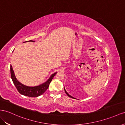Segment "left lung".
<instances>
[{"mask_svg":"<svg viewBox=\"0 0 125 125\" xmlns=\"http://www.w3.org/2000/svg\"><path fill=\"white\" fill-rule=\"evenodd\" d=\"M64 91H65V93H66V94L67 95H68L69 96V97H70V98H73V99H75L74 98H73V97H72V96H71V95H70V94H69L68 93V92H66V91L65 90V89L64 87Z\"/></svg>","mask_w":125,"mask_h":125,"instance_id":"obj_1","label":"left lung"}]
</instances>
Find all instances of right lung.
Listing matches in <instances>:
<instances>
[{
	"label": "right lung",
	"mask_w": 125,
	"mask_h": 125,
	"mask_svg": "<svg viewBox=\"0 0 125 125\" xmlns=\"http://www.w3.org/2000/svg\"><path fill=\"white\" fill-rule=\"evenodd\" d=\"M28 42H34V41H29ZM57 72H55L50 76L49 79L47 80L44 82L43 83L39 85L34 86V87H28L23 84L21 83L20 82L18 81L15 75L14 70L12 69V66L10 65V74L11 78L16 88H17L18 91L21 94L25 96H28L30 97H37L43 94L49 87L50 83L52 80L53 77L56 74Z\"/></svg>",
	"instance_id": "obj_1"
}]
</instances>
